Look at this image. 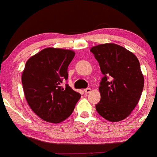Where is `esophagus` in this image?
Returning a JSON list of instances; mask_svg holds the SVG:
<instances>
[{
  "instance_id": "obj_1",
  "label": "esophagus",
  "mask_w": 157,
  "mask_h": 157,
  "mask_svg": "<svg viewBox=\"0 0 157 157\" xmlns=\"http://www.w3.org/2000/svg\"><path fill=\"white\" fill-rule=\"evenodd\" d=\"M84 91H85V92L86 93V94H88V93L91 92V88H85V89H84Z\"/></svg>"
}]
</instances>
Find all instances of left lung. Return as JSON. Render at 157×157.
Returning <instances> with one entry per match:
<instances>
[{
  "mask_svg": "<svg viewBox=\"0 0 157 157\" xmlns=\"http://www.w3.org/2000/svg\"><path fill=\"white\" fill-rule=\"evenodd\" d=\"M90 51L104 75L96 111L109 121L124 120L136 106L144 89L139 60L131 52L114 43L98 45Z\"/></svg>",
  "mask_w": 157,
  "mask_h": 157,
  "instance_id": "1",
  "label": "left lung"
}]
</instances>
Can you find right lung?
Listing matches in <instances>:
<instances>
[{
  "label": "right lung",
  "instance_id": "obj_1",
  "mask_svg": "<svg viewBox=\"0 0 157 157\" xmlns=\"http://www.w3.org/2000/svg\"><path fill=\"white\" fill-rule=\"evenodd\" d=\"M75 56L72 50L46 48L30 57L22 75L28 105L36 115L50 123H60L72 114L81 94L68 84V66Z\"/></svg>",
  "mask_w": 157,
  "mask_h": 157
}]
</instances>
